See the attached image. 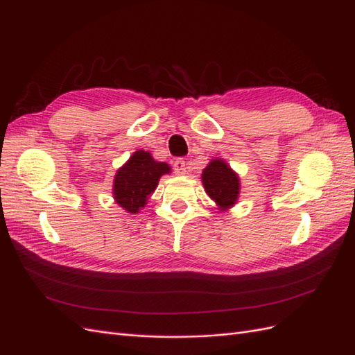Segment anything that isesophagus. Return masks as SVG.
<instances>
[{
	"label": "esophagus",
	"instance_id": "1",
	"mask_svg": "<svg viewBox=\"0 0 355 355\" xmlns=\"http://www.w3.org/2000/svg\"><path fill=\"white\" fill-rule=\"evenodd\" d=\"M187 161L184 158H178L173 163V170L176 175H185L187 173Z\"/></svg>",
	"mask_w": 355,
	"mask_h": 355
}]
</instances>
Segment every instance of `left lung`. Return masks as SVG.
Here are the masks:
<instances>
[{
  "instance_id": "left-lung-1",
  "label": "left lung",
  "mask_w": 355,
  "mask_h": 355,
  "mask_svg": "<svg viewBox=\"0 0 355 355\" xmlns=\"http://www.w3.org/2000/svg\"><path fill=\"white\" fill-rule=\"evenodd\" d=\"M201 180L209 197L218 204L222 210L232 207L240 194L239 175L220 158L211 159L209 166L202 170Z\"/></svg>"
}]
</instances>
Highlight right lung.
Segmentation results:
<instances>
[{
    "instance_id": "1",
    "label": "right lung",
    "mask_w": 355,
    "mask_h": 355,
    "mask_svg": "<svg viewBox=\"0 0 355 355\" xmlns=\"http://www.w3.org/2000/svg\"><path fill=\"white\" fill-rule=\"evenodd\" d=\"M166 173H170L168 164L155 161L148 151L139 149L116 171L112 189L115 202L127 213L136 214L145 207L159 178Z\"/></svg>"
}]
</instances>
